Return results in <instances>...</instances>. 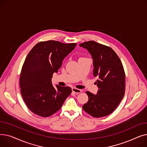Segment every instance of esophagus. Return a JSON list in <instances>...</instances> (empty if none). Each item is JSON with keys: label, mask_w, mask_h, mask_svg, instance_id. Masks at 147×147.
<instances>
[{"label": "esophagus", "mask_w": 147, "mask_h": 147, "mask_svg": "<svg viewBox=\"0 0 147 147\" xmlns=\"http://www.w3.org/2000/svg\"><path fill=\"white\" fill-rule=\"evenodd\" d=\"M72 91L74 92V93L75 94H80L81 93V92H82V90L81 89H77V88H72Z\"/></svg>", "instance_id": "1"}]
</instances>
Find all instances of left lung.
I'll use <instances>...</instances> for the list:
<instances>
[{"label": "left lung", "instance_id": "1", "mask_svg": "<svg viewBox=\"0 0 147 147\" xmlns=\"http://www.w3.org/2000/svg\"><path fill=\"white\" fill-rule=\"evenodd\" d=\"M80 46L86 48L93 58V74L98 78L96 83L99 88L96 95L86 92L89 100L82 108L94 117L107 116L117 109L125 95L124 68L117 53L109 46L95 41L83 42Z\"/></svg>", "mask_w": 147, "mask_h": 147}]
</instances>
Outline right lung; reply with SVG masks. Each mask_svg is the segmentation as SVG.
Returning a JSON list of instances; mask_svg holds the SVG:
<instances>
[{
    "mask_svg": "<svg viewBox=\"0 0 147 147\" xmlns=\"http://www.w3.org/2000/svg\"><path fill=\"white\" fill-rule=\"evenodd\" d=\"M76 45L55 40L40 42L28 53L21 68L20 86L26 105L34 114L42 117L51 116L59 110L71 94L68 86L54 88L51 79Z\"/></svg>",
    "mask_w": 147,
    "mask_h": 147,
    "instance_id": "obj_1",
    "label": "right lung"
}]
</instances>
